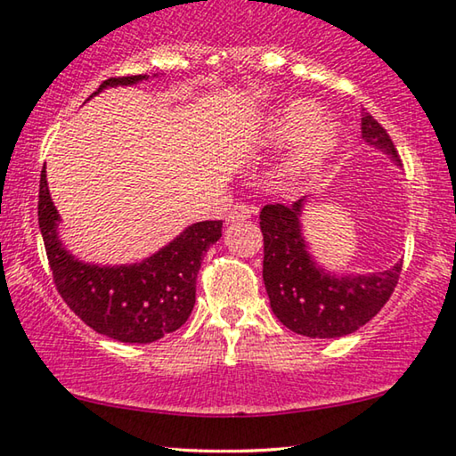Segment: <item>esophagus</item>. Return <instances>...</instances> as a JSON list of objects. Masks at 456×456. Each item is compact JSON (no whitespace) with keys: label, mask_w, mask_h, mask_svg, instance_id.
<instances>
[{"label":"esophagus","mask_w":456,"mask_h":456,"mask_svg":"<svg viewBox=\"0 0 456 456\" xmlns=\"http://www.w3.org/2000/svg\"><path fill=\"white\" fill-rule=\"evenodd\" d=\"M249 216H252V208L246 207V204H235V207L229 210L227 221L229 223H240V221H248Z\"/></svg>","instance_id":"esophagus-1"}]
</instances>
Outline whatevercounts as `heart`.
I'll return each mask as SVG.
<instances>
[{
  "label": "heart",
  "mask_w": 456,
  "mask_h": 456,
  "mask_svg": "<svg viewBox=\"0 0 456 456\" xmlns=\"http://www.w3.org/2000/svg\"><path fill=\"white\" fill-rule=\"evenodd\" d=\"M320 118L322 113L314 102L291 101L279 107L258 134L260 146L283 149L297 144L281 171L285 182L295 188L310 183L341 151V130L332 121L318 125Z\"/></svg>",
  "instance_id": "obj_1"
}]
</instances>
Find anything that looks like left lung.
Instances as JSON below:
<instances>
[{
  "instance_id": "8db88e82",
  "label": "left lung",
  "mask_w": 456,
  "mask_h": 456,
  "mask_svg": "<svg viewBox=\"0 0 456 456\" xmlns=\"http://www.w3.org/2000/svg\"><path fill=\"white\" fill-rule=\"evenodd\" d=\"M362 138L399 167L393 140L371 118L362 115ZM304 196L291 207L266 204L260 213L265 235L262 279L271 307L281 322L297 335L335 338L351 335L382 310L401 274V262L382 273H332L316 262L304 237Z\"/></svg>"
}]
</instances>
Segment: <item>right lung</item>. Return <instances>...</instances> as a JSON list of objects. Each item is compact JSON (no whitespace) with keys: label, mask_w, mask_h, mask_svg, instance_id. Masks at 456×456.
<instances>
[{"label":"right lung","mask_w":456,"mask_h":456,"mask_svg":"<svg viewBox=\"0 0 456 456\" xmlns=\"http://www.w3.org/2000/svg\"><path fill=\"white\" fill-rule=\"evenodd\" d=\"M144 80H149L146 74L109 78L91 99L105 88L134 86ZM60 227L61 216L51 200L47 171L43 169L38 229L57 291L69 310L99 335L144 345L175 332L190 318L198 271L208 248L221 240L223 221L191 223L159 252L132 265H94L76 258L63 246Z\"/></svg>","instance_id":"right-lung-1"}]
</instances>
